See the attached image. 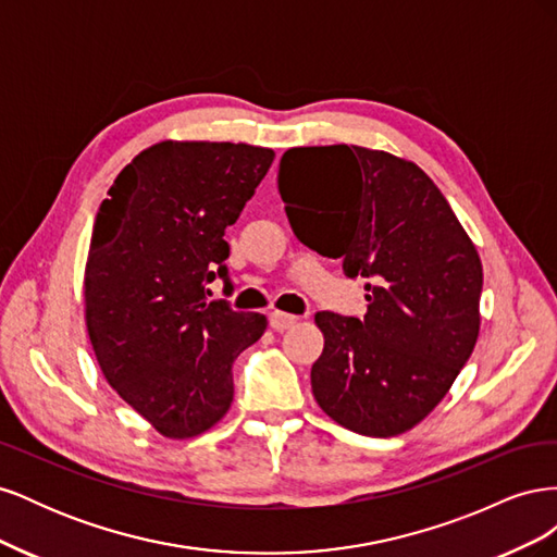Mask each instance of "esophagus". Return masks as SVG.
Listing matches in <instances>:
<instances>
[{"label": "esophagus", "instance_id": "1", "mask_svg": "<svg viewBox=\"0 0 557 557\" xmlns=\"http://www.w3.org/2000/svg\"><path fill=\"white\" fill-rule=\"evenodd\" d=\"M295 323H297V315H293V313H283V311L269 313V325H272L276 332L290 330Z\"/></svg>", "mask_w": 557, "mask_h": 557}]
</instances>
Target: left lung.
<instances>
[{
	"label": "left lung",
	"instance_id": "1",
	"mask_svg": "<svg viewBox=\"0 0 557 557\" xmlns=\"http://www.w3.org/2000/svg\"><path fill=\"white\" fill-rule=\"evenodd\" d=\"M278 193L293 232L362 276L367 313H315L325 336L311 391L367 436L416 428L450 391L481 327L474 242L418 164L362 146L285 150Z\"/></svg>",
	"mask_w": 557,
	"mask_h": 557
}]
</instances>
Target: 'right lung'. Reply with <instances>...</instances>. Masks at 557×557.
Here are the masks:
<instances>
[{
	"label": "right lung",
	"instance_id": "right-lung-1",
	"mask_svg": "<svg viewBox=\"0 0 557 557\" xmlns=\"http://www.w3.org/2000/svg\"><path fill=\"white\" fill-rule=\"evenodd\" d=\"M274 162L272 148L160 141L115 176L86 262V325L104 379L166 440L211 430L234 397L232 364L262 313L211 301L227 285V225Z\"/></svg>",
	"mask_w": 557,
	"mask_h": 557
}]
</instances>
